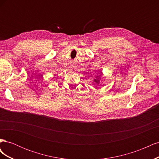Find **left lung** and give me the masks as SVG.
<instances>
[{"instance_id":"obj_1","label":"left lung","mask_w":159,"mask_h":159,"mask_svg":"<svg viewBox=\"0 0 159 159\" xmlns=\"http://www.w3.org/2000/svg\"><path fill=\"white\" fill-rule=\"evenodd\" d=\"M99 77H100V75H98V76H96V79H94V80H94V81H95V82L98 83V84L99 83V80H98V78H99Z\"/></svg>"}]
</instances>
